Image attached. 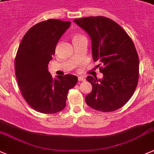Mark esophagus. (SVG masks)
Segmentation results:
<instances>
[{"label":"esophagus","instance_id":"34e87169","mask_svg":"<svg viewBox=\"0 0 154 154\" xmlns=\"http://www.w3.org/2000/svg\"><path fill=\"white\" fill-rule=\"evenodd\" d=\"M78 80H79V82H84V81H85V79L84 77L79 76V77L78 78Z\"/></svg>","mask_w":154,"mask_h":154}]
</instances>
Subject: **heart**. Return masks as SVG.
<instances>
[{"mask_svg":"<svg viewBox=\"0 0 154 154\" xmlns=\"http://www.w3.org/2000/svg\"><path fill=\"white\" fill-rule=\"evenodd\" d=\"M81 36V35H75V36H74V38H75V37H79V36Z\"/></svg>","mask_w":154,"mask_h":154,"instance_id":"b5f03b06","label":"heart"}]
</instances>
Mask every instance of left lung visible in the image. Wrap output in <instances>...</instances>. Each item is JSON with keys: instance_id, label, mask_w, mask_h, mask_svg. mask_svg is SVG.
<instances>
[{"instance_id": "obj_1", "label": "left lung", "mask_w": 154, "mask_h": 154, "mask_svg": "<svg viewBox=\"0 0 154 154\" xmlns=\"http://www.w3.org/2000/svg\"><path fill=\"white\" fill-rule=\"evenodd\" d=\"M91 39L92 58L98 61L102 79L89 75L92 91L85 96L91 108L102 112L119 109L134 93L139 79V57L133 40L118 23L105 17L75 19Z\"/></svg>"}]
</instances>
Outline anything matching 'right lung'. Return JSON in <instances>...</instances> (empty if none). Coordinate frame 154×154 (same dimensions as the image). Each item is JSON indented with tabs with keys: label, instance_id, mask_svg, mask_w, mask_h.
<instances>
[{
	"label": "right lung",
	"instance_id": "add662e5",
	"mask_svg": "<svg viewBox=\"0 0 154 154\" xmlns=\"http://www.w3.org/2000/svg\"><path fill=\"white\" fill-rule=\"evenodd\" d=\"M71 22L49 19L30 28L23 37L14 61L15 74L23 98L31 108L43 114H54L66 105L69 90L77 83L73 75L53 79L48 64L56 44Z\"/></svg>",
	"mask_w": 154,
	"mask_h": 154
}]
</instances>
